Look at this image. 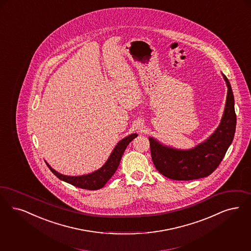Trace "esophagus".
<instances>
[{"label": "esophagus", "mask_w": 251, "mask_h": 251, "mask_svg": "<svg viewBox=\"0 0 251 251\" xmlns=\"http://www.w3.org/2000/svg\"><path fill=\"white\" fill-rule=\"evenodd\" d=\"M136 129H138V130H141V131H142V130H143V126L141 125L140 123L136 125Z\"/></svg>", "instance_id": "obj_1"}]
</instances>
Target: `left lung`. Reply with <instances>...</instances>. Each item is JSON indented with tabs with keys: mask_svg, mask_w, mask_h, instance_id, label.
Returning a JSON list of instances; mask_svg holds the SVG:
<instances>
[{
	"mask_svg": "<svg viewBox=\"0 0 251 251\" xmlns=\"http://www.w3.org/2000/svg\"><path fill=\"white\" fill-rule=\"evenodd\" d=\"M228 92L221 124L207 140L195 148L181 151L161 145L150 137L151 158L156 169L174 180H193L205 177L218 168L233 140L236 115L231 84L223 75Z\"/></svg>",
	"mask_w": 251,
	"mask_h": 251,
	"instance_id": "left-lung-1",
	"label": "left lung"
}]
</instances>
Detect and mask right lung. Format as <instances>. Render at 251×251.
<instances>
[{"mask_svg":"<svg viewBox=\"0 0 251 251\" xmlns=\"http://www.w3.org/2000/svg\"><path fill=\"white\" fill-rule=\"evenodd\" d=\"M137 136L136 133H132L129 136L123 138L122 140L118 143V145L115 147L114 151H112L110 157L106 162L100 167L99 170L95 171L89 175L85 176H64L58 173L57 171L51 168L50 165L47 163L49 168L51 172L58 177L60 180L65 181L71 185L84 189V190H90V191H95L101 189L106 182L110 179L112 176L115 174V172L118 169L120 162H121V157L126 150L127 146L130 144L131 141L133 140Z\"/></svg>","mask_w":251,"mask_h":251,"instance_id":"add662e5","label":"right lung"}]
</instances>
